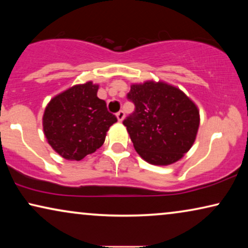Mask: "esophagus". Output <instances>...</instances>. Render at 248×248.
<instances>
[{"mask_svg":"<svg viewBox=\"0 0 248 248\" xmlns=\"http://www.w3.org/2000/svg\"><path fill=\"white\" fill-rule=\"evenodd\" d=\"M116 116H117V120L120 121V122H122V121L124 120V117H125V113H124L123 110H120V111H118V113L116 114Z\"/></svg>","mask_w":248,"mask_h":248,"instance_id":"obj_1","label":"esophagus"}]
</instances>
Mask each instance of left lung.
Segmentation results:
<instances>
[{"label":"left lung","mask_w":248,"mask_h":248,"mask_svg":"<svg viewBox=\"0 0 248 248\" xmlns=\"http://www.w3.org/2000/svg\"><path fill=\"white\" fill-rule=\"evenodd\" d=\"M127 99L135 109L123 121L135 150L151 165L179 160L194 143L200 125L195 104L165 82L132 84Z\"/></svg>","instance_id":"1"}]
</instances>
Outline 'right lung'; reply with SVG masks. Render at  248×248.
<instances>
[{"label":"right lung","mask_w":248,"mask_h":248,"mask_svg":"<svg viewBox=\"0 0 248 248\" xmlns=\"http://www.w3.org/2000/svg\"><path fill=\"white\" fill-rule=\"evenodd\" d=\"M98 86L78 84L54 97L43 117L44 134L54 150L69 160H81L105 142L117 118L97 97Z\"/></svg>","instance_id":"right-lung-1"}]
</instances>
